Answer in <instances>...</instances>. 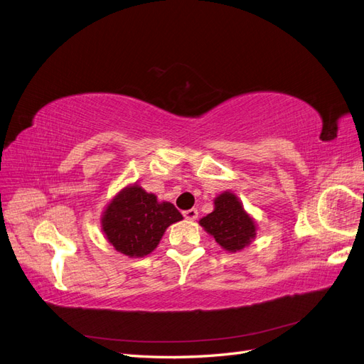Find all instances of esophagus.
Here are the masks:
<instances>
[{
  "mask_svg": "<svg viewBox=\"0 0 364 364\" xmlns=\"http://www.w3.org/2000/svg\"><path fill=\"white\" fill-rule=\"evenodd\" d=\"M197 215H199V211H197L196 208H191V209H186V211H183V217L186 220H196Z\"/></svg>",
  "mask_w": 364,
  "mask_h": 364,
  "instance_id": "34e87169",
  "label": "esophagus"
}]
</instances>
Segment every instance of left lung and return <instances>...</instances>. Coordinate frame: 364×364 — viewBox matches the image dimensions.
Masks as SVG:
<instances>
[{"instance_id":"obj_1","label":"left lung","mask_w":364,"mask_h":364,"mask_svg":"<svg viewBox=\"0 0 364 364\" xmlns=\"http://www.w3.org/2000/svg\"><path fill=\"white\" fill-rule=\"evenodd\" d=\"M214 205V211L200 220L206 232L229 252L247 246L255 237V222L247 215L235 194L228 191L220 194Z\"/></svg>"}]
</instances>
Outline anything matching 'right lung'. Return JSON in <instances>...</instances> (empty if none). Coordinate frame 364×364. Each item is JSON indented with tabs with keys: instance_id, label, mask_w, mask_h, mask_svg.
Here are the masks:
<instances>
[{
	"instance_id": "1",
	"label": "right lung",
	"mask_w": 364,
	"mask_h": 364,
	"mask_svg": "<svg viewBox=\"0 0 364 364\" xmlns=\"http://www.w3.org/2000/svg\"><path fill=\"white\" fill-rule=\"evenodd\" d=\"M182 220L173 203H159L138 185L121 191L107 205L102 226L106 238L127 257H144L155 250L171 223Z\"/></svg>"
}]
</instances>
